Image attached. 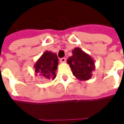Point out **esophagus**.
Wrapping results in <instances>:
<instances>
[{"instance_id": "1", "label": "esophagus", "mask_w": 124, "mask_h": 124, "mask_svg": "<svg viewBox=\"0 0 124 124\" xmlns=\"http://www.w3.org/2000/svg\"><path fill=\"white\" fill-rule=\"evenodd\" d=\"M66 60L65 58H62L60 59V62H61V63H65V62H66Z\"/></svg>"}]
</instances>
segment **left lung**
Listing matches in <instances>:
<instances>
[{"label":"left lung","mask_w":124,"mask_h":124,"mask_svg":"<svg viewBox=\"0 0 124 124\" xmlns=\"http://www.w3.org/2000/svg\"><path fill=\"white\" fill-rule=\"evenodd\" d=\"M67 62L71 68L73 75L80 81L90 80L96 68L91 56L78 47L73 50L72 56L68 58Z\"/></svg>","instance_id":"obj_1"}]
</instances>
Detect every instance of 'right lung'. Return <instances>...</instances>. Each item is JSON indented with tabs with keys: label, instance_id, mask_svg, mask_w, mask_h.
<instances>
[{
	"label": "right lung",
	"instance_id": "obj_1",
	"mask_svg": "<svg viewBox=\"0 0 124 124\" xmlns=\"http://www.w3.org/2000/svg\"><path fill=\"white\" fill-rule=\"evenodd\" d=\"M58 65V58L56 54L50 51L44 52L34 65L35 75L40 76L45 80H54Z\"/></svg>",
	"mask_w": 124,
	"mask_h": 124
}]
</instances>
